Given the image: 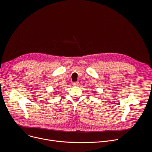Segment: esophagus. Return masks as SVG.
I'll list each match as a JSON object with an SVG mask.
<instances>
[{
	"label": "esophagus",
	"instance_id": "obj_1",
	"mask_svg": "<svg viewBox=\"0 0 152 152\" xmlns=\"http://www.w3.org/2000/svg\"><path fill=\"white\" fill-rule=\"evenodd\" d=\"M79 84V82H75L73 83V85H74V86H78Z\"/></svg>",
	"mask_w": 152,
	"mask_h": 152
}]
</instances>
